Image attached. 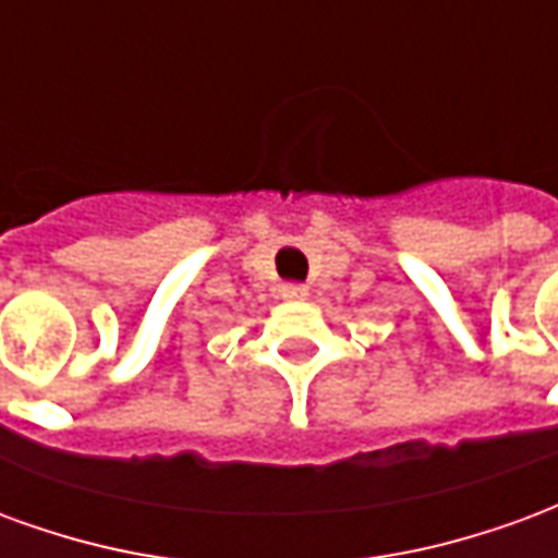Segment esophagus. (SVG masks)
<instances>
[{
    "instance_id": "obj_1",
    "label": "esophagus",
    "mask_w": 558,
    "mask_h": 558,
    "mask_svg": "<svg viewBox=\"0 0 558 558\" xmlns=\"http://www.w3.org/2000/svg\"><path fill=\"white\" fill-rule=\"evenodd\" d=\"M282 300H291V303H300V300H306L308 288L306 284H282Z\"/></svg>"
}]
</instances>
